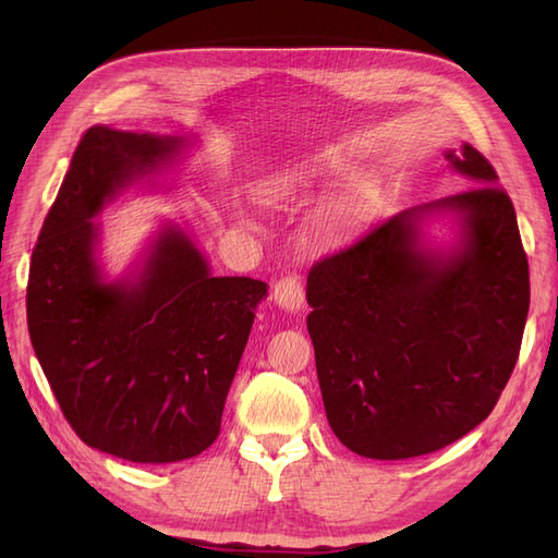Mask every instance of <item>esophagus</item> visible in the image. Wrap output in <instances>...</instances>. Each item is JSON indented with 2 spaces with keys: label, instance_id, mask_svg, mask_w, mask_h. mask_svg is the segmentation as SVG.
<instances>
[{
  "label": "esophagus",
  "instance_id": "34e87169",
  "mask_svg": "<svg viewBox=\"0 0 558 558\" xmlns=\"http://www.w3.org/2000/svg\"><path fill=\"white\" fill-rule=\"evenodd\" d=\"M275 302L286 312H300L302 305H305V286H302V279L295 275L281 277L275 283Z\"/></svg>",
  "mask_w": 558,
  "mask_h": 558
}]
</instances>
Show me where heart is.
I'll return each mask as SVG.
<instances>
[{
	"instance_id": "heart-1",
	"label": "heart",
	"mask_w": 558,
	"mask_h": 558,
	"mask_svg": "<svg viewBox=\"0 0 558 558\" xmlns=\"http://www.w3.org/2000/svg\"><path fill=\"white\" fill-rule=\"evenodd\" d=\"M344 165L332 154H320L305 162H298L289 170L277 172L258 183V197L265 205H281L295 195L312 191L314 185L328 183L332 177L342 174ZM367 193L361 183H351L349 189L337 195L330 205L316 218V240L320 244L337 246L349 242L363 230L367 218Z\"/></svg>"
}]
</instances>
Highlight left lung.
Here are the masks:
<instances>
[{
	"instance_id": "1",
	"label": "left lung",
	"mask_w": 558,
	"mask_h": 558,
	"mask_svg": "<svg viewBox=\"0 0 558 558\" xmlns=\"http://www.w3.org/2000/svg\"><path fill=\"white\" fill-rule=\"evenodd\" d=\"M445 158L477 185L391 216L307 277L328 424L365 459L456 442L492 414L519 359L531 283L514 205L477 148ZM428 213L460 216L459 247L420 246Z\"/></svg>"
}]
</instances>
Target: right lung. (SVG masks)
<instances>
[{
    "label": "right lung",
    "mask_w": 558,
    "mask_h": 558,
    "mask_svg": "<svg viewBox=\"0 0 558 558\" xmlns=\"http://www.w3.org/2000/svg\"><path fill=\"white\" fill-rule=\"evenodd\" d=\"M177 146L148 132L90 128L29 263V340L66 424L88 447L132 463H174L214 445L267 293L258 279L211 277L172 226L137 279L102 281L93 218Z\"/></svg>",
    "instance_id": "add662e5"
}]
</instances>
